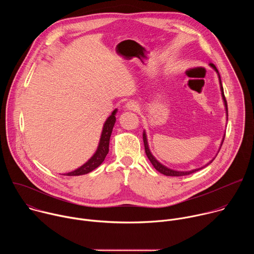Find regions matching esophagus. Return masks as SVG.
<instances>
[{
	"label": "esophagus",
	"mask_w": 254,
	"mask_h": 254,
	"mask_svg": "<svg viewBox=\"0 0 254 254\" xmlns=\"http://www.w3.org/2000/svg\"><path fill=\"white\" fill-rule=\"evenodd\" d=\"M127 110H129V111L135 112V111H137L138 104H137V102H135V101H129V102L127 103Z\"/></svg>",
	"instance_id": "esophagus-1"
}]
</instances>
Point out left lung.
<instances>
[{
    "label": "left lung",
    "mask_w": 254,
    "mask_h": 254,
    "mask_svg": "<svg viewBox=\"0 0 254 254\" xmlns=\"http://www.w3.org/2000/svg\"><path fill=\"white\" fill-rule=\"evenodd\" d=\"M210 65L215 69V71L217 72V73H218V76H219V79H220V85H221L222 97H223L224 104H225V107H226V114H227V116H228L227 101H226V98H225V95H224V90H223V87H222V83H221V78H220V75H219V72H218V70H217L216 66H215L213 63H210ZM224 137H225V135H224ZM142 138H143V144H144V151H146V155H147V157L149 158V160H150V162L152 163V165L154 166V168H155L157 171H159L160 173H162V174H164V175H166V176L180 177V176H187V175H190V174H192V173H194V172H197V171H199V170H201V169H202V168H200V169H196V170H192V171H188V172H179V171H174V170H171V169H169V168L165 167L164 165H162L161 163H159V162L155 159V157L151 154L150 149H149V146H148L147 135H146V132H144V131H143V133H142ZM223 140H224V138H223ZM223 140H222V143H223ZM212 161H213V160H212ZM212 161H211L210 163H212ZM210 163H209V164H210ZM209 164H208V165H209ZM208 165H207V166H208Z\"/></svg>",
    "instance_id": "1"
}]
</instances>
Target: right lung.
<instances>
[{
	"instance_id": "obj_1",
	"label": "right lung",
	"mask_w": 254,
	"mask_h": 254,
	"mask_svg": "<svg viewBox=\"0 0 254 254\" xmlns=\"http://www.w3.org/2000/svg\"><path fill=\"white\" fill-rule=\"evenodd\" d=\"M116 112L115 111L112 116L108 118L103 126V129L101 132V137H100V141L98 144L97 151L95 152V154L92 156V158L90 160H88L83 166H81L80 168H78L77 170L67 173L65 176H80V175H84L87 174L91 171H93L95 168H97L105 159L106 155L108 154V146H110V138H111V134L113 132V128L116 123Z\"/></svg>"
}]
</instances>
